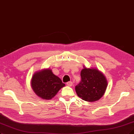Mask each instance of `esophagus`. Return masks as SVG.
Segmentation results:
<instances>
[{
    "mask_svg": "<svg viewBox=\"0 0 134 134\" xmlns=\"http://www.w3.org/2000/svg\"><path fill=\"white\" fill-rule=\"evenodd\" d=\"M67 85L69 87H71L72 85H73V82H68L67 83Z\"/></svg>",
    "mask_w": 134,
    "mask_h": 134,
    "instance_id": "34e87169",
    "label": "esophagus"
}]
</instances>
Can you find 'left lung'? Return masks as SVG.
Here are the masks:
<instances>
[{
    "label": "left lung",
    "instance_id": "1",
    "mask_svg": "<svg viewBox=\"0 0 134 134\" xmlns=\"http://www.w3.org/2000/svg\"><path fill=\"white\" fill-rule=\"evenodd\" d=\"M81 81L75 87L79 97L93 102L98 100L104 94L108 86L104 75L97 68L84 67L81 72Z\"/></svg>",
    "mask_w": 134,
    "mask_h": 134
}]
</instances>
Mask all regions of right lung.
Instances as JSON below:
<instances>
[{
  "label": "right lung",
  "mask_w": 134,
  "mask_h": 134,
  "mask_svg": "<svg viewBox=\"0 0 134 134\" xmlns=\"http://www.w3.org/2000/svg\"><path fill=\"white\" fill-rule=\"evenodd\" d=\"M31 84L36 94L44 100L51 99L65 86L61 79L54 75L52 70L48 68L35 73Z\"/></svg>",
  "instance_id": "obj_1"
}]
</instances>
